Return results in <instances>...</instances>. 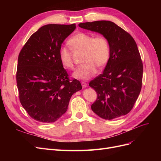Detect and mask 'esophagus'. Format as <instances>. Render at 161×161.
Masks as SVG:
<instances>
[{
	"mask_svg": "<svg viewBox=\"0 0 161 161\" xmlns=\"http://www.w3.org/2000/svg\"><path fill=\"white\" fill-rule=\"evenodd\" d=\"M81 85H82V86L83 87V88H85V87H86L87 86V84H86V82H81Z\"/></svg>",
	"mask_w": 161,
	"mask_h": 161,
	"instance_id": "34e87169",
	"label": "esophagus"
}]
</instances>
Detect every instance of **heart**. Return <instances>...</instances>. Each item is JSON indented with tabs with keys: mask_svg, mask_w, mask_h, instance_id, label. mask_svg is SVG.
Masks as SVG:
<instances>
[{
	"mask_svg": "<svg viewBox=\"0 0 161 161\" xmlns=\"http://www.w3.org/2000/svg\"><path fill=\"white\" fill-rule=\"evenodd\" d=\"M69 45L77 51H83L82 62L84 64L79 67L73 76L76 79L87 80L93 76L97 72V67L103 69L108 64L111 54L109 41L106 36L79 32L76 33L69 40ZM59 57L62 64L68 69H75L72 53L66 46L62 47L59 50Z\"/></svg>",
	"mask_w": 161,
	"mask_h": 161,
	"instance_id": "heart-1",
	"label": "heart"
}]
</instances>
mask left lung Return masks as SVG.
I'll return each instance as SVG.
<instances>
[{
  "mask_svg": "<svg viewBox=\"0 0 161 161\" xmlns=\"http://www.w3.org/2000/svg\"><path fill=\"white\" fill-rule=\"evenodd\" d=\"M81 28L98 32L108 37L110 58L103 72L89 82L97 92L91 109L100 118L112 119L132 109L142 84L143 64L134 38L109 21L80 23Z\"/></svg>",
  "mask_w": 161,
  "mask_h": 161,
  "instance_id": "8db88e82",
  "label": "left lung"
}]
</instances>
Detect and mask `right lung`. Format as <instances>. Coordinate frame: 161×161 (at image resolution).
Instances as JSON below:
<instances>
[{"mask_svg": "<svg viewBox=\"0 0 161 161\" xmlns=\"http://www.w3.org/2000/svg\"><path fill=\"white\" fill-rule=\"evenodd\" d=\"M75 29V24L43 26L19 54V100L29 115L40 122L58 120L67 111L71 96L82 89L79 80L70 79L59 57L62 42Z\"/></svg>", "mask_w": 161, "mask_h": 161, "instance_id": "right-lung-1", "label": "right lung"}]
</instances>
